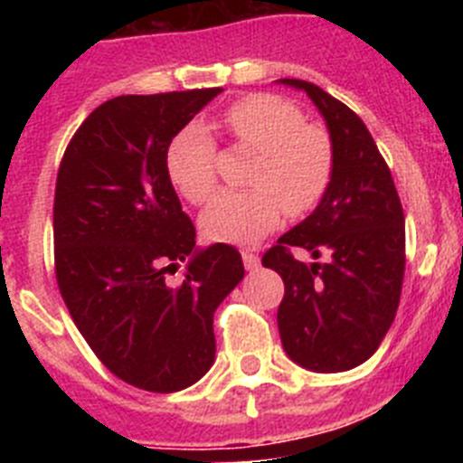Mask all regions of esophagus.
I'll list each match as a JSON object with an SVG mask.
<instances>
[{"label": "esophagus", "instance_id": "1", "mask_svg": "<svg viewBox=\"0 0 463 463\" xmlns=\"http://www.w3.org/2000/svg\"><path fill=\"white\" fill-rule=\"evenodd\" d=\"M241 257H243V267L248 269V271H257V267H260V257H257L255 252L243 250L241 252Z\"/></svg>", "mask_w": 463, "mask_h": 463}]
</instances>
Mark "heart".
<instances>
[{
    "instance_id": "1",
    "label": "heart",
    "mask_w": 463,
    "mask_h": 463,
    "mask_svg": "<svg viewBox=\"0 0 463 463\" xmlns=\"http://www.w3.org/2000/svg\"><path fill=\"white\" fill-rule=\"evenodd\" d=\"M236 143L257 153L250 190L220 192L202 213V232L215 243H255L280 224L282 211L301 218L322 202L334 174V143L320 125L276 94H250L224 113ZM174 187L203 203L215 187V141L206 127L187 125L166 153Z\"/></svg>"
}]
</instances>
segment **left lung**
Segmentation results:
<instances>
[{
	"instance_id": "8db88e82",
	"label": "left lung",
	"mask_w": 463,
	"mask_h": 463,
	"mask_svg": "<svg viewBox=\"0 0 463 463\" xmlns=\"http://www.w3.org/2000/svg\"><path fill=\"white\" fill-rule=\"evenodd\" d=\"M280 83L304 90L325 118L334 174L317 208L282 234L261 264L285 282L278 329L288 357L308 371L338 373L366 362L394 322L406 220L390 166L362 118L308 80ZM292 247L308 250L314 264L298 262Z\"/></svg>"
}]
</instances>
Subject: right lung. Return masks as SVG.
Masks as SVG:
<instances>
[{
    "mask_svg": "<svg viewBox=\"0 0 463 463\" xmlns=\"http://www.w3.org/2000/svg\"><path fill=\"white\" fill-rule=\"evenodd\" d=\"M222 88L122 94L94 109L57 171L55 276L106 369L138 390H185L215 359L213 313L243 280L234 245L194 248L171 185L174 137ZM188 260L174 286L165 271Z\"/></svg>",
    "mask_w": 463,
    "mask_h": 463,
    "instance_id": "1",
    "label": "right lung"
}]
</instances>
